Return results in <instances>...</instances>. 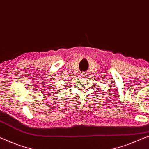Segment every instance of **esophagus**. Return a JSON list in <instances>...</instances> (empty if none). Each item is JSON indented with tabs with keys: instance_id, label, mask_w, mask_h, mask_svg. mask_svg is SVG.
Segmentation results:
<instances>
[{
	"instance_id": "esophagus-1",
	"label": "esophagus",
	"mask_w": 149,
	"mask_h": 149,
	"mask_svg": "<svg viewBox=\"0 0 149 149\" xmlns=\"http://www.w3.org/2000/svg\"><path fill=\"white\" fill-rule=\"evenodd\" d=\"M81 76L82 77H87V74L85 72H82V73H81Z\"/></svg>"
}]
</instances>
